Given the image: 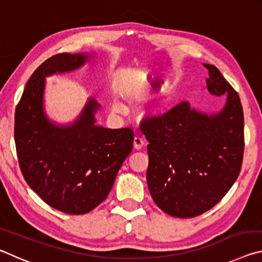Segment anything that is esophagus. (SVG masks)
I'll list each match as a JSON object with an SVG mask.
<instances>
[{
  "mask_svg": "<svg viewBox=\"0 0 262 262\" xmlns=\"http://www.w3.org/2000/svg\"><path fill=\"white\" fill-rule=\"evenodd\" d=\"M143 145H144L143 137L140 136V135H136L134 137V148L137 149V150H140V149H142V147H143Z\"/></svg>",
  "mask_w": 262,
  "mask_h": 262,
  "instance_id": "obj_1",
  "label": "esophagus"
}]
</instances>
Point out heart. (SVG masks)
Listing matches in <instances>:
<instances>
[{
  "label": "heart",
  "mask_w": 262,
  "mask_h": 262,
  "mask_svg": "<svg viewBox=\"0 0 262 262\" xmlns=\"http://www.w3.org/2000/svg\"><path fill=\"white\" fill-rule=\"evenodd\" d=\"M113 108H114V111H117V112H123V110H125V107H123L122 106V104H120V103H114V105H113ZM157 110V107L156 106H155V107H151V110H150V112H155V111Z\"/></svg>",
  "instance_id": "obj_1"
}]
</instances>
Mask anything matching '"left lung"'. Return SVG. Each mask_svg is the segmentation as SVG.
<instances>
[{
    "label": "left lung",
    "instance_id": "1",
    "mask_svg": "<svg viewBox=\"0 0 262 262\" xmlns=\"http://www.w3.org/2000/svg\"><path fill=\"white\" fill-rule=\"evenodd\" d=\"M207 90L225 100L208 117L181 101L166 113L144 119L149 141L147 183L151 198L166 214L189 219L217 205L241 172L244 113L238 92L212 64Z\"/></svg>",
    "mask_w": 262,
    "mask_h": 262
}]
</instances>
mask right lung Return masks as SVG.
<instances>
[{"label": "right lung", "mask_w": 262, "mask_h": 262, "mask_svg": "<svg viewBox=\"0 0 262 262\" xmlns=\"http://www.w3.org/2000/svg\"><path fill=\"white\" fill-rule=\"evenodd\" d=\"M88 57L60 53L42 62L26 83L15 112L21 174L47 205L69 215L86 214L107 198L134 141L132 128L95 125L99 105L92 98L73 126H55L46 118L45 77L82 67Z\"/></svg>", "instance_id": "right-lung-1"}]
</instances>
